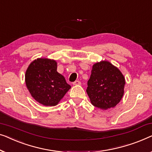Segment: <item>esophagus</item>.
<instances>
[{
    "instance_id": "esophagus-1",
    "label": "esophagus",
    "mask_w": 152,
    "mask_h": 152,
    "mask_svg": "<svg viewBox=\"0 0 152 152\" xmlns=\"http://www.w3.org/2000/svg\"><path fill=\"white\" fill-rule=\"evenodd\" d=\"M73 85H81V83L79 80H76L73 83Z\"/></svg>"
}]
</instances>
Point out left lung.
Masks as SVG:
<instances>
[{
	"mask_svg": "<svg viewBox=\"0 0 152 152\" xmlns=\"http://www.w3.org/2000/svg\"><path fill=\"white\" fill-rule=\"evenodd\" d=\"M125 80L121 72L108 61L95 63L87 82V93L96 107H114L123 98Z\"/></svg>",
	"mask_w": 152,
	"mask_h": 152,
	"instance_id": "1",
	"label": "left lung"
}]
</instances>
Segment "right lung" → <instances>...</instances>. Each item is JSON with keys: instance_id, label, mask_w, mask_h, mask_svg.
<instances>
[{"instance_id": "right-lung-1", "label": "right lung", "mask_w": 152, "mask_h": 152, "mask_svg": "<svg viewBox=\"0 0 152 152\" xmlns=\"http://www.w3.org/2000/svg\"><path fill=\"white\" fill-rule=\"evenodd\" d=\"M25 83L36 101L45 106H55L71 88L63 75L57 72L54 60L37 58L25 72Z\"/></svg>"}]
</instances>
